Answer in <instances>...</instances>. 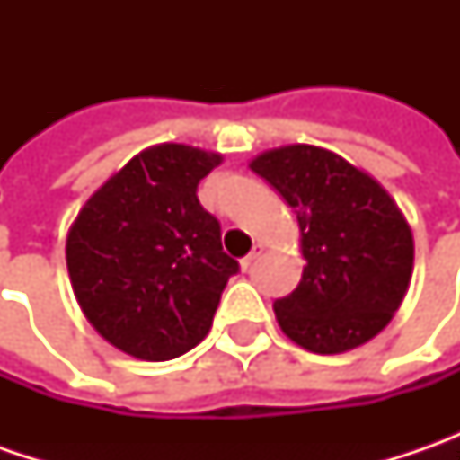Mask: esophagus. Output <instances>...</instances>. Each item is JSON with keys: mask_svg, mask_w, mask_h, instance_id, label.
<instances>
[{"mask_svg": "<svg viewBox=\"0 0 460 460\" xmlns=\"http://www.w3.org/2000/svg\"><path fill=\"white\" fill-rule=\"evenodd\" d=\"M261 253H263V245H253V251H251L248 256H245V258H243V261H240V266H243V271H248V269H251V266L256 263L258 258H261Z\"/></svg>", "mask_w": 460, "mask_h": 460, "instance_id": "esophagus-1", "label": "esophagus"}]
</instances>
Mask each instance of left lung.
<instances>
[{
    "instance_id": "8db88e82",
    "label": "left lung",
    "mask_w": 460,
    "mask_h": 460,
    "mask_svg": "<svg viewBox=\"0 0 460 460\" xmlns=\"http://www.w3.org/2000/svg\"><path fill=\"white\" fill-rule=\"evenodd\" d=\"M251 168L296 215L302 281L274 302L284 335L330 356L379 335L402 305L415 263L412 230L389 191L338 153L284 146Z\"/></svg>"
}]
</instances>
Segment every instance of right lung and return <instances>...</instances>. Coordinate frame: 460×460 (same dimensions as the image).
<instances>
[{
  "label": "right lung",
  "mask_w": 460,
  "mask_h": 460,
  "mask_svg": "<svg viewBox=\"0 0 460 460\" xmlns=\"http://www.w3.org/2000/svg\"><path fill=\"white\" fill-rule=\"evenodd\" d=\"M220 153L161 143L137 153L81 207L66 266L99 335L140 361H171L202 343L238 261L197 186Z\"/></svg>",
  "instance_id": "add662e5"
}]
</instances>
